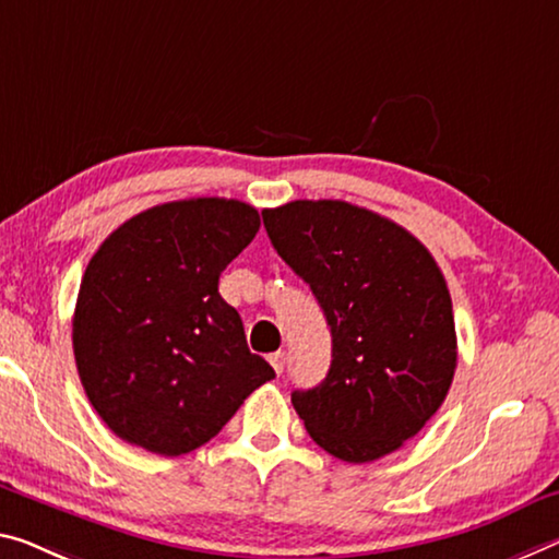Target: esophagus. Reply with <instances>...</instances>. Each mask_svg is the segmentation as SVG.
Instances as JSON below:
<instances>
[{
    "label": "esophagus",
    "mask_w": 559,
    "mask_h": 559,
    "mask_svg": "<svg viewBox=\"0 0 559 559\" xmlns=\"http://www.w3.org/2000/svg\"><path fill=\"white\" fill-rule=\"evenodd\" d=\"M267 359H270V365L274 367V372L282 374V369H285V352H272Z\"/></svg>",
    "instance_id": "34e87169"
}]
</instances>
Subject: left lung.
<instances>
[{
    "instance_id": "obj_1",
    "label": "left lung",
    "mask_w": 559,
    "mask_h": 559,
    "mask_svg": "<svg viewBox=\"0 0 559 559\" xmlns=\"http://www.w3.org/2000/svg\"><path fill=\"white\" fill-rule=\"evenodd\" d=\"M262 219L332 332L328 377L292 392L309 437L355 465L400 450L440 409L457 367L435 257L405 227L340 200L287 202Z\"/></svg>"
}]
</instances>
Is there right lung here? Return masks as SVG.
Returning <instances> with one entry per match:
<instances>
[{"label":"right lung","mask_w":559,"mask_h":559,"mask_svg":"<svg viewBox=\"0 0 559 559\" xmlns=\"http://www.w3.org/2000/svg\"><path fill=\"white\" fill-rule=\"evenodd\" d=\"M257 229L250 204L197 197L134 214L94 252L74 359L92 407L124 442L165 457L192 452L274 377L219 295L222 270Z\"/></svg>","instance_id":"add662e5"}]
</instances>
